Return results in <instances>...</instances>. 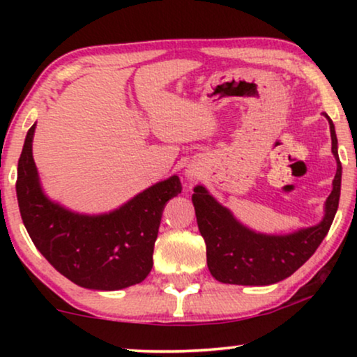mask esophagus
<instances>
[{
  "instance_id": "1",
  "label": "esophagus",
  "mask_w": 357,
  "mask_h": 357,
  "mask_svg": "<svg viewBox=\"0 0 357 357\" xmlns=\"http://www.w3.org/2000/svg\"><path fill=\"white\" fill-rule=\"evenodd\" d=\"M185 175H187V177H188L190 180H192V178H195V177H198L199 172H198L197 167H192V165H190L188 169H185Z\"/></svg>"
}]
</instances>
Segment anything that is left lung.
I'll use <instances>...</instances> for the list:
<instances>
[{"mask_svg":"<svg viewBox=\"0 0 357 357\" xmlns=\"http://www.w3.org/2000/svg\"><path fill=\"white\" fill-rule=\"evenodd\" d=\"M330 123L331 153L336 159L333 190L325 202L324 219L312 227L282 236L252 231L237 221L231 209L222 206L203 185L193 188V206L199 234L206 243V261L213 278L226 284L268 286L289 278L299 270L324 241L340 203L341 162L335 125Z\"/></svg>","mask_w":357,"mask_h":357,"instance_id":"obj_1","label":"left lung"}]
</instances>
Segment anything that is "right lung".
<instances>
[{"label":"right lung","mask_w":357,"mask_h":357,"mask_svg":"<svg viewBox=\"0 0 357 357\" xmlns=\"http://www.w3.org/2000/svg\"><path fill=\"white\" fill-rule=\"evenodd\" d=\"M36 123L17 164L16 193L24 226L37 250L75 284L94 291L125 289L153 268L154 242L170 198L182 192L177 175L154 183L104 214H81L43 193L32 155Z\"/></svg>","instance_id":"add662e5"}]
</instances>
